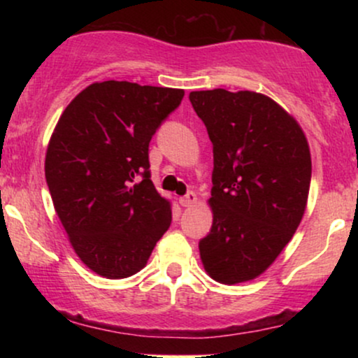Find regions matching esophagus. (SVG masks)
<instances>
[{
  "mask_svg": "<svg viewBox=\"0 0 358 358\" xmlns=\"http://www.w3.org/2000/svg\"><path fill=\"white\" fill-rule=\"evenodd\" d=\"M196 193L195 192H188L187 195H183V196H180V205H182V207H193V205L196 203Z\"/></svg>",
  "mask_w": 358,
  "mask_h": 358,
  "instance_id": "34e87169",
  "label": "esophagus"
}]
</instances>
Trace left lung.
I'll return each instance as SVG.
<instances>
[{
    "label": "left lung",
    "instance_id": "8db88e82",
    "mask_svg": "<svg viewBox=\"0 0 358 358\" xmlns=\"http://www.w3.org/2000/svg\"><path fill=\"white\" fill-rule=\"evenodd\" d=\"M190 102L213 145L212 229L200 241L207 274L252 281L276 261L305 215L311 155L298 121L252 90H195Z\"/></svg>",
    "mask_w": 358,
    "mask_h": 358
}]
</instances>
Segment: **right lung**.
<instances>
[{
	"label": "right lung",
	"mask_w": 358,
	"mask_h": 358,
	"mask_svg": "<svg viewBox=\"0 0 358 358\" xmlns=\"http://www.w3.org/2000/svg\"><path fill=\"white\" fill-rule=\"evenodd\" d=\"M183 89L94 82L53 129L45 178L73 250L108 279L136 274L171 224V203L150 180L148 148Z\"/></svg>",
	"instance_id": "1"
}]
</instances>
